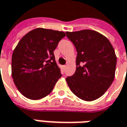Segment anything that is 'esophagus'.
Here are the masks:
<instances>
[{
	"label": "esophagus",
	"instance_id": "esophagus-1",
	"mask_svg": "<svg viewBox=\"0 0 127 127\" xmlns=\"http://www.w3.org/2000/svg\"><path fill=\"white\" fill-rule=\"evenodd\" d=\"M62 67H63V69L64 70V69H65V67H66V66H65V65H63V66Z\"/></svg>",
	"mask_w": 127,
	"mask_h": 127
}]
</instances>
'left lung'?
Instances as JSON below:
<instances>
[{"label": "left lung", "instance_id": "left-lung-1", "mask_svg": "<svg viewBox=\"0 0 127 127\" xmlns=\"http://www.w3.org/2000/svg\"><path fill=\"white\" fill-rule=\"evenodd\" d=\"M66 35L77 52L76 71L66 78L68 86L81 100H96L114 80L117 64L115 50L107 38L94 30L67 32Z\"/></svg>", "mask_w": 127, "mask_h": 127}]
</instances>
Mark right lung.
I'll return each mask as SVG.
<instances>
[{
	"label": "right lung",
	"instance_id": "right-lung-1",
	"mask_svg": "<svg viewBox=\"0 0 127 127\" xmlns=\"http://www.w3.org/2000/svg\"><path fill=\"white\" fill-rule=\"evenodd\" d=\"M63 32L37 28L22 38L12 56V76L21 94L31 100L51 93L62 77L53 51Z\"/></svg>",
	"mask_w": 127,
	"mask_h": 127
}]
</instances>
